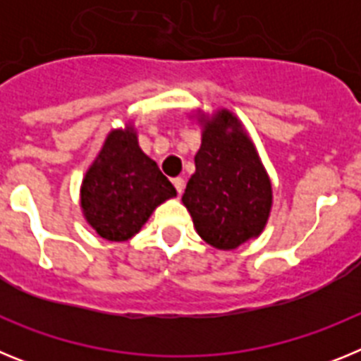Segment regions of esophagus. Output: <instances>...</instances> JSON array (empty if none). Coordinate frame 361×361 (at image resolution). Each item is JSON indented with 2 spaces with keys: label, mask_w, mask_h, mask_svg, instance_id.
Returning <instances> with one entry per match:
<instances>
[{
  "label": "esophagus",
  "mask_w": 361,
  "mask_h": 361,
  "mask_svg": "<svg viewBox=\"0 0 361 361\" xmlns=\"http://www.w3.org/2000/svg\"><path fill=\"white\" fill-rule=\"evenodd\" d=\"M171 183H173V186H175V190H177L178 195H183V191H184V178H183V177H175L173 180H171Z\"/></svg>",
  "instance_id": "obj_1"
}]
</instances>
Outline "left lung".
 <instances>
[{
	"instance_id": "left-lung-1",
	"label": "left lung",
	"mask_w": 361,
	"mask_h": 361,
	"mask_svg": "<svg viewBox=\"0 0 361 361\" xmlns=\"http://www.w3.org/2000/svg\"><path fill=\"white\" fill-rule=\"evenodd\" d=\"M183 202L200 238L216 250H235L266 228L273 202L269 177L240 121L229 110L204 121L195 173L188 180Z\"/></svg>"
}]
</instances>
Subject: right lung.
<instances>
[{
	"label": "right lung",
	"mask_w": 361,
	"mask_h": 361,
	"mask_svg": "<svg viewBox=\"0 0 361 361\" xmlns=\"http://www.w3.org/2000/svg\"><path fill=\"white\" fill-rule=\"evenodd\" d=\"M177 195L157 162L139 148L132 126L111 130L86 171L81 208L99 237L123 242L141 231L159 204Z\"/></svg>",
	"instance_id": "obj_1"
}]
</instances>
